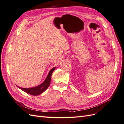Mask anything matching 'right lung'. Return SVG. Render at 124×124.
Masks as SVG:
<instances>
[{"mask_svg":"<svg viewBox=\"0 0 124 124\" xmlns=\"http://www.w3.org/2000/svg\"><path fill=\"white\" fill-rule=\"evenodd\" d=\"M55 68L56 67H54L53 68H52L50 71V72L48 73L46 80H45L42 84L38 86H36V87H32V88H25L20 87L19 86H18L17 85L16 86L18 88H20L21 89H22V91L25 92L26 93H28V94L31 95L33 96H37L40 94H41V93L46 91V90L48 87V86H49L51 83V78L52 73H53Z\"/></svg>","mask_w":124,"mask_h":124,"instance_id":"1","label":"right lung"}]
</instances>
